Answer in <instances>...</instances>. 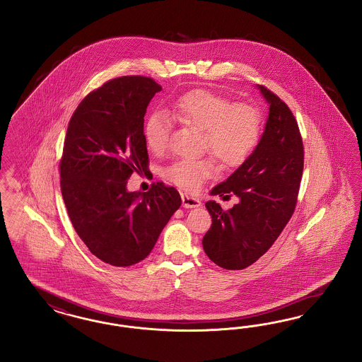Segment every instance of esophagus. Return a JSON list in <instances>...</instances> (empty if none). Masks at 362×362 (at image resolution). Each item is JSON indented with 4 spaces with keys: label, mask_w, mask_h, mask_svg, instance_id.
Wrapping results in <instances>:
<instances>
[{
    "label": "esophagus",
    "mask_w": 362,
    "mask_h": 362,
    "mask_svg": "<svg viewBox=\"0 0 362 362\" xmlns=\"http://www.w3.org/2000/svg\"><path fill=\"white\" fill-rule=\"evenodd\" d=\"M181 199H182V205L185 208H199V206H201V201L199 199L192 197V196H189L187 193H182Z\"/></svg>",
    "instance_id": "1"
}]
</instances>
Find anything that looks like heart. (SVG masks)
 Here are the masks:
<instances>
[{
    "label": "heart",
    "mask_w": 362,
    "mask_h": 362,
    "mask_svg": "<svg viewBox=\"0 0 362 362\" xmlns=\"http://www.w3.org/2000/svg\"><path fill=\"white\" fill-rule=\"evenodd\" d=\"M175 121L202 132V148L223 166H238L255 148L260 133V118L254 107L232 102L206 90H196L178 98L169 110ZM170 123L153 114L144 127L146 148L161 154L168 146ZM214 173L211 160H177L166 166L163 177L177 187L196 192Z\"/></svg>",
    "instance_id": "1"
}]
</instances>
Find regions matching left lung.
Segmentation results:
<instances>
[{
    "instance_id": "8db88e82",
    "label": "left lung",
    "mask_w": 362,
    "mask_h": 362,
    "mask_svg": "<svg viewBox=\"0 0 362 362\" xmlns=\"http://www.w3.org/2000/svg\"><path fill=\"white\" fill-rule=\"evenodd\" d=\"M256 87L268 105L263 134L245 161L209 192L235 194L239 202L229 211L214 200L205 204L212 226L202 247L226 269L248 267L267 252L294 214L303 172V144L293 112L276 95Z\"/></svg>"
}]
</instances>
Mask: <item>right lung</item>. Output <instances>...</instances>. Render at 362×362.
I'll return each mask as SVG.
<instances>
[{"mask_svg": "<svg viewBox=\"0 0 362 362\" xmlns=\"http://www.w3.org/2000/svg\"><path fill=\"white\" fill-rule=\"evenodd\" d=\"M161 90L144 76L112 79L81 100L68 124L60 163L68 216L91 254L115 267L144 260L181 206L162 182L127 190L132 175L148 169L144 118Z\"/></svg>", "mask_w": 362, "mask_h": 362, "instance_id": "add662e5", "label": "right lung"}]
</instances>
